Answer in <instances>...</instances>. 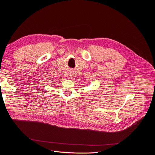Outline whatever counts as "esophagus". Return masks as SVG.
I'll return each instance as SVG.
<instances>
[{
    "label": "esophagus",
    "instance_id": "1",
    "mask_svg": "<svg viewBox=\"0 0 155 155\" xmlns=\"http://www.w3.org/2000/svg\"><path fill=\"white\" fill-rule=\"evenodd\" d=\"M72 76H72V75H71V74H70V78H72Z\"/></svg>",
    "mask_w": 155,
    "mask_h": 155
}]
</instances>
